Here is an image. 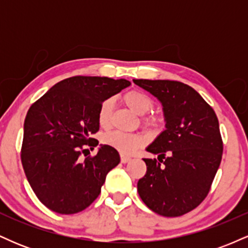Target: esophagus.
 Wrapping results in <instances>:
<instances>
[{"label":"esophagus","mask_w":248,"mask_h":248,"mask_svg":"<svg viewBox=\"0 0 248 248\" xmlns=\"http://www.w3.org/2000/svg\"><path fill=\"white\" fill-rule=\"evenodd\" d=\"M132 158L129 157V156H126V155H121V162L122 163H127V162H129Z\"/></svg>","instance_id":"esophagus-1"}]
</instances>
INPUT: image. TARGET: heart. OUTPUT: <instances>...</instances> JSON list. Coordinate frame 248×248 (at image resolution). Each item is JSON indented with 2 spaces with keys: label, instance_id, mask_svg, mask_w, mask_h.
<instances>
[{
  "label": "heart",
  "instance_id": "1",
  "mask_svg": "<svg viewBox=\"0 0 248 248\" xmlns=\"http://www.w3.org/2000/svg\"><path fill=\"white\" fill-rule=\"evenodd\" d=\"M122 101L127 105L130 109L134 110L136 114L142 115L141 124L150 130H158L162 126V119L158 115L149 114L144 115L153 108V99L147 93L139 90H132L122 95ZM113 112V100L110 98L105 99L101 102L98 109V121L101 127L107 128L110 126L112 122ZM105 144L114 148L121 154H132L136 149L144 144L143 135L141 134H128L122 132H110L107 133L102 139Z\"/></svg>",
  "mask_w": 248,
  "mask_h": 248
}]
</instances>
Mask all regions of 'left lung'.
I'll use <instances>...</instances> for the list:
<instances>
[{
    "label": "left lung",
    "instance_id": "left-lung-1",
    "mask_svg": "<svg viewBox=\"0 0 248 248\" xmlns=\"http://www.w3.org/2000/svg\"><path fill=\"white\" fill-rule=\"evenodd\" d=\"M163 106L166 130L147 148L156 158H144L147 172L139 179L143 203L164 217L196 209L211 189L223 156L215 110L189 85L175 80L133 79Z\"/></svg>",
    "mask_w": 248,
    "mask_h": 248
}]
</instances>
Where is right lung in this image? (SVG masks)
<instances>
[{"mask_svg": "<svg viewBox=\"0 0 248 248\" xmlns=\"http://www.w3.org/2000/svg\"><path fill=\"white\" fill-rule=\"evenodd\" d=\"M126 79L76 76L57 82L31 105L24 120L21 160L37 198L51 211L73 215L100 195L107 173L120 163L104 144L94 156L81 154L98 141V109L105 99L128 87ZM86 156V155H85Z\"/></svg>", "mask_w": 248, "mask_h": 248, "instance_id": "add662e5", "label": "right lung"}]
</instances>
